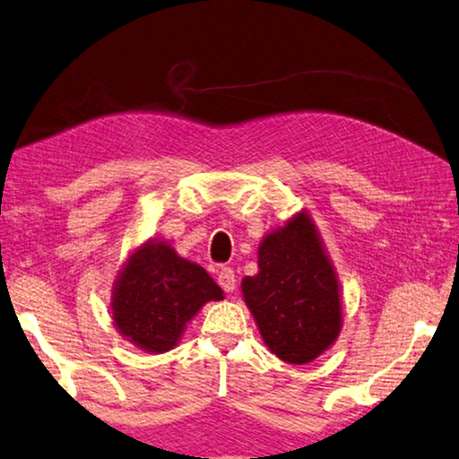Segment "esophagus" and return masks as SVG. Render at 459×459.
Returning a JSON list of instances; mask_svg holds the SVG:
<instances>
[{"instance_id": "esophagus-1", "label": "esophagus", "mask_w": 459, "mask_h": 459, "mask_svg": "<svg viewBox=\"0 0 459 459\" xmlns=\"http://www.w3.org/2000/svg\"><path fill=\"white\" fill-rule=\"evenodd\" d=\"M219 286L224 292H235L237 289V276L230 266H222L219 271Z\"/></svg>"}]
</instances>
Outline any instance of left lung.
<instances>
[{
    "mask_svg": "<svg viewBox=\"0 0 459 459\" xmlns=\"http://www.w3.org/2000/svg\"><path fill=\"white\" fill-rule=\"evenodd\" d=\"M242 294L264 344L284 362H312L338 336V281L304 212L263 240L258 274L242 281Z\"/></svg>",
    "mask_w": 459,
    "mask_h": 459,
    "instance_id": "obj_1",
    "label": "left lung"
}]
</instances>
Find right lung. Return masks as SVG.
Returning a JSON list of instances; mask_svg holds the SVG:
<instances>
[{
  "instance_id": "add662e5",
  "label": "right lung",
  "mask_w": 459,
  "mask_h": 459,
  "mask_svg": "<svg viewBox=\"0 0 459 459\" xmlns=\"http://www.w3.org/2000/svg\"><path fill=\"white\" fill-rule=\"evenodd\" d=\"M222 290L199 264L167 245L143 247L131 256L113 294V320L123 336L147 352H167L204 302Z\"/></svg>"
}]
</instances>
